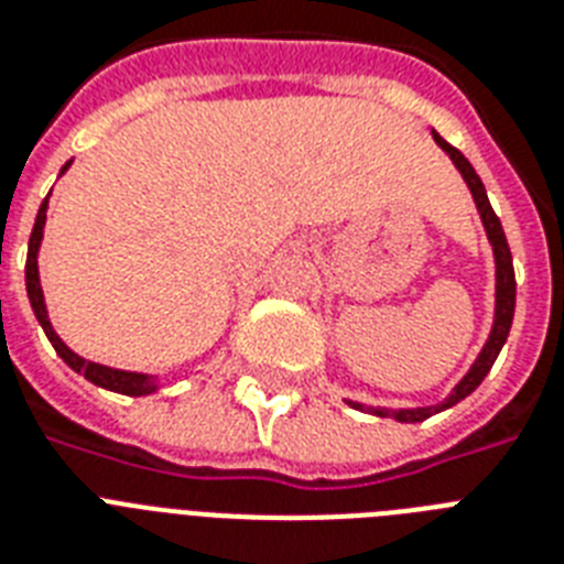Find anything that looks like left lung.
Returning <instances> with one entry per match:
<instances>
[{"instance_id": "obj_1", "label": "left lung", "mask_w": 564, "mask_h": 564, "mask_svg": "<svg viewBox=\"0 0 564 564\" xmlns=\"http://www.w3.org/2000/svg\"><path fill=\"white\" fill-rule=\"evenodd\" d=\"M433 140H436V143L451 154V161H454V166L465 178L468 189H471L474 204H477V210H480L482 228H486V237H489L491 251H495V322H491L489 339H486V345H482V351L477 354V360H474V366L468 369V375L454 386V392L447 394L442 403H433V406H412V410H386V406H366V403L348 401L354 410L371 412V415H380V419L403 421V424H415V421L430 419V415H436V412L447 410V406H454V403H459L463 398H468V394L482 383V377L489 375L495 360H498L500 348H503V343H507L509 327H512V316H516V269H512V251H509L507 234H503V225H500L498 213L491 210L486 187H482L480 175L474 172L468 158H465L459 149H454L451 143H445L438 134H433Z\"/></svg>"}]
</instances>
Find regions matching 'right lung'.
Listing matches in <instances>:
<instances>
[{"label":"right lung","instance_id":"add662e5","mask_svg":"<svg viewBox=\"0 0 564 564\" xmlns=\"http://www.w3.org/2000/svg\"><path fill=\"white\" fill-rule=\"evenodd\" d=\"M66 166H69V163H66ZM46 207H48V198H43V204H40V210H37V219H34V228H31L29 260H25V292H29L31 310H34V316H37L40 327H43V334L48 336V343H52V348L57 351V357H61V360H64L69 369L87 377L90 383L101 386V389H110V392L134 394V398H140V394L158 392V377L140 375V371L110 369V366H99V362L84 360V357H78L75 351H69V348L64 345V339L55 334V327H52V322H48L46 301H43V290H40V272H37V251H40V242H43Z\"/></svg>","mask_w":564,"mask_h":564}]
</instances>
